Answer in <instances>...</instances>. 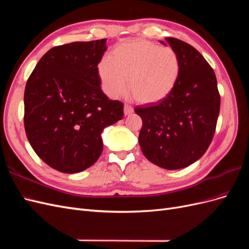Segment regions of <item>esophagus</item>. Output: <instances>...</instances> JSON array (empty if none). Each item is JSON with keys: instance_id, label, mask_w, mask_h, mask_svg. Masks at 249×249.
<instances>
[{"instance_id": "1", "label": "esophagus", "mask_w": 249, "mask_h": 249, "mask_svg": "<svg viewBox=\"0 0 249 249\" xmlns=\"http://www.w3.org/2000/svg\"><path fill=\"white\" fill-rule=\"evenodd\" d=\"M133 111H134V109H133L132 106H130V105H127V104H124V112L125 115H130L131 113H133Z\"/></svg>"}]
</instances>
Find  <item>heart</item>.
<instances>
[{
	"label": "heart",
	"instance_id": "1",
	"mask_svg": "<svg viewBox=\"0 0 249 249\" xmlns=\"http://www.w3.org/2000/svg\"><path fill=\"white\" fill-rule=\"evenodd\" d=\"M180 71L178 53L161 48L145 39H133L117 44L110 59L99 64L105 91L118 97L126 90L139 104L152 105L163 101L175 88Z\"/></svg>",
	"mask_w": 249,
	"mask_h": 249
}]
</instances>
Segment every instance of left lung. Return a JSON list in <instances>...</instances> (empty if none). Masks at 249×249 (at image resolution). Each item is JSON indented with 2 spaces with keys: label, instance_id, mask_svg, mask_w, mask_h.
<instances>
[{
  "label": "left lung",
  "instance_id": "1",
  "mask_svg": "<svg viewBox=\"0 0 249 249\" xmlns=\"http://www.w3.org/2000/svg\"><path fill=\"white\" fill-rule=\"evenodd\" d=\"M165 39L180 61L177 84L163 101L136 107L135 112L142 119L143 155L173 170L189 166L207 152L216 130L220 94L213 69L196 49L175 37Z\"/></svg>",
  "mask_w": 249,
  "mask_h": 249
}]
</instances>
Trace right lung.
<instances>
[{"mask_svg":"<svg viewBox=\"0 0 249 249\" xmlns=\"http://www.w3.org/2000/svg\"><path fill=\"white\" fill-rule=\"evenodd\" d=\"M107 38L52 48L30 74L24 124L34 152L49 166L76 173L103 152L104 127L124 117V104L101 89L99 63Z\"/></svg>","mask_w":249,"mask_h":249,"instance_id":"obj_1","label":"right lung"}]
</instances>
